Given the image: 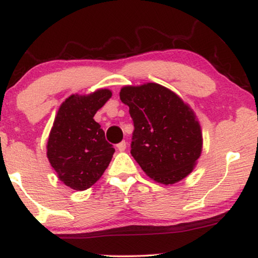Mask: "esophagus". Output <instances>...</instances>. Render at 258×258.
<instances>
[{
	"label": "esophagus",
	"mask_w": 258,
	"mask_h": 258,
	"mask_svg": "<svg viewBox=\"0 0 258 258\" xmlns=\"http://www.w3.org/2000/svg\"><path fill=\"white\" fill-rule=\"evenodd\" d=\"M116 147H117V149H118L119 151H124L125 148H126V142H125V141H122V142L118 143Z\"/></svg>",
	"instance_id": "34e87169"
}]
</instances>
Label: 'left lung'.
Instances as JSON below:
<instances>
[{
    "label": "left lung",
    "instance_id": "left-lung-1",
    "mask_svg": "<svg viewBox=\"0 0 258 258\" xmlns=\"http://www.w3.org/2000/svg\"><path fill=\"white\" fill-rule=\"evenodd\" d=\"M119 98L134 121L130 153L142 170L164 185L185 178L203 147L200 122L190 105L157 83L124 86Z\"/></svg>",
    "mask_w": 258,
    "mask_h": 258
}]
</instances>
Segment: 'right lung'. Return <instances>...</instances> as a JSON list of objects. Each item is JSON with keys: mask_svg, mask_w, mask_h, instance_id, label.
Returning a JSON list of instances; mask_svg holds the SVG:
<instances>
[{"mask_svg": "<svg viewBox=\"0 0 258 258\" xmlns=\"http://www.w3.org/2000/svg\"><path fill=\"white\" fill-rule=\"evenodd\" d=\"M111 90L70 95L59 105L47 143L49 163L67 186L82 191L95 184L110 163L115 149L94 119L111 97Z\"/></svg>", "mask_w": 258, "mask_h": 258, "instance_id": "obj_1", "label": "right lung"}]
</instances>
